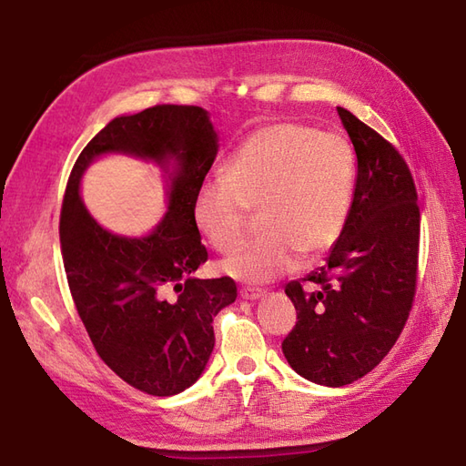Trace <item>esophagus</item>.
<instances>
[{"instance_id":"1","label":"esophagus","mask_w":466,"mask_h":466,"mask_svg":"<svg viewBox=\"0 0 466 466\" xmlns=\"http://www.w3.org/2000/svg\"><path fill=\"white\" fill-rule=\"evenodd\" d=\"M240 296L246 300H256V299H260V296H264V290L262 289H240Z\"/></svg>"}]
</instances>
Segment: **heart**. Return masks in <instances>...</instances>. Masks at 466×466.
Returning <instances> with one entry per match:
<instances>
[{"label": "heart", "mask_w": 466, "mask_h": 466, "mask_svg": "<svg viewBox=\"0 0 466 466\" xmlns=\"http://www.w3.org/2000/svg\"><path fill=\"white\" fill-rule=\"evenodd\" d=\"M350 146L336 134L280 122L246 137L228 160L222 180L206 182L194 220L218 252H232L258 210L262 234L226 258L234 279L264 282L312 262L339 240L352 198Z\"/></svg>", "instance_id": "1"}]
</instances>
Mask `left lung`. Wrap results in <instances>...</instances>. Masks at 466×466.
Instances as JSON below:
<instances>
[{
	"label": "left lung",
	"mask_w": 466,
	"mask_h": 466,
	"mask_svg": "<svg viewBox=\"0 0 466 466\" xmlns=\"http://www.w3.org/2000/svg\"><path fill=\"white\" fill-rule=\"evenodd\" d=\"M356 152L352 204L326 262L286 284L296 324L282 352L304 379L344 386L399 340L417 292L420 210L412 174L389 140L336 107Z\"/></svg>",
	"instance_id": "1"
}]
</instances>
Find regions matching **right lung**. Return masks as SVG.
<instances>
[{
    "label": "right lung",
    "mask_w": 466,
    "mask_h": 466,
    "mask_svg": "<svg viewBox=\"0 0 466 466\" xmlns=\"http://www.w3.org/2000/svg\"><path fill=\"white\" fill-rule=\"evenodd\" d=\"M107 151L163 167L177 162L168 212L144 239L104 231L81 204L79 177ZM216 154L218 136L206 110L160 104L116 117L96 134L66 186L59 242L76 310L100 359L152 397H172L198 380L214 350V316L236 300L230 276L194 279L208 260L194 202Z\"/></svg>",
    "instance_id": "add662e5"
}]
</instances>
